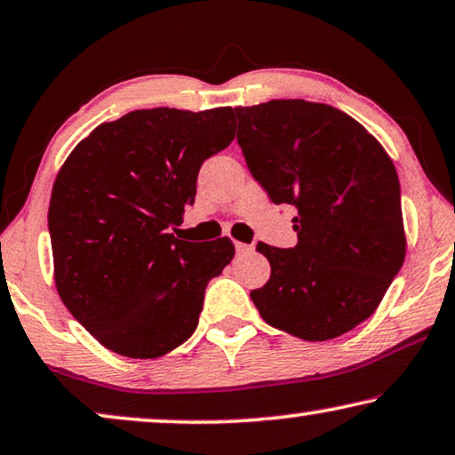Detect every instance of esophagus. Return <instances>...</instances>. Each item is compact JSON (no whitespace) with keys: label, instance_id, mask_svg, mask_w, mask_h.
<instances>
[{"label":"esophagus","instance_id":"obj_1","mask_svg":"<svg viewBox=\"0 0 455 455\" xmlns=\"http://www.w3.org/2000/svg\"><path fill=\"white\" fill-rule=\"evenodd\" d=\"M254 250L252 243H243V242H235V252H238V256H246Z\"/></svg>","mask_w":455,"mask_h":455}]
</instances>
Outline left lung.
Wrapping results in <instances>:
<instances>
[{"label":"left lung","mask_w":455,"mask_h":455,"mask_svg":"<svg viewBox=\"0 0 455 455\" xmlns=\"http://www.w3.org/2000/svg\"><path fill=\"white\" fill-rule=\"evenodd\" d=\"M250 174L275 205H293V248L265 242L271 279L250 293L262 320L331 340L370 318L406 254L396 168L339 108L271 100L234 108Z\"/></svg>","instance_id":"left-lung-1"}]
</instances>
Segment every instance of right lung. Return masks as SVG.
Here are the masks:
<instances>
[{
    "instance_id": "obj_1",
    "label": "right lung",
    "mask_w": 455,
    "mask_h": 455,
    "mask_svg": "<svg viewBox=\"0 0 455 455\" xmlns=\"http://www.w3.org/2000/svg\"><path fill=\"white\" fill-rule=\"evenodd\" d=\"M234 110L149 108L102 123L52 184L49 234L59 298L98 342L156 359L199 324L205 287L234 259L229 238L170 234L203 162L234 140Z\"/></svg>"
}]
</instances>
